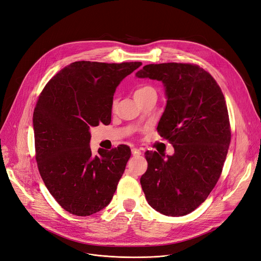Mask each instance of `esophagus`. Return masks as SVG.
I'll return each mask as SVG.
<instances>
[{
  "instance_id": "34e87169",
  "label": "esophagus",
  "mask_w": 261,
  "mask_h": 261,
  "mask_svg": "<svg viewBox=\"0 0 261 261\" xmlns=\"http://www.w3.org/2000/svg\"><path fill=\"white\" fill-rule=\"evenodd\" d=\"M131 152H132V155H133V156H139V155H141V151H140L139 149H137V148H132V149H131Z\"/></svg>"
}]
</instances>
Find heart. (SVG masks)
Returning a JSON list of instances; mask_svg holds the SVG:
<instances>
[{
    "label": "heart",
    "mask_w": 261,
    "mask_h": 261,
    "mask_svg": "<svg viewBox=\"0 0 261 261\" xmlns=\"http://www.w3.org/2000/svg\"><path fill=\"white\" fill-rule=\"evenodd\" d=\"M152 91H155V90H154L151 86H148V85L140 86V87H138V88L134 91V99L139 98V97H143V96H146L147 93L152 92Z\"/></svg>",
    "instance_id": "heart-1"
}]
</instances>
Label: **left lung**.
I'll return each instance as SVG.
<instances>
[{
  "instance_id": "obj_1",
  "label": "left lung",
  "mask_w": 261,
  "mask_h": 261,
  "mask_svg": "<svg viewBox=\"0 0 261 261\" xmlns=\"http://www.w3.org/2000/svg\"><path fill=\"white\" fill-rule=\"evenodd\" d=\"M162 82L167 105L157 130L174 154L146 152L140 184L149 205L169 217L194 211L216 186L231 132L224 94L212 76L187 63L148 64L135 74Z\"/></svg>"
}]
</instances>
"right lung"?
I'll use <instances>...</instances> for the list:
<instances>
[{
  "label": "right lung",
  "instance_id": "right-lung-1",
  "mask_svg": "<svg viewBox=\"0 0 261 261\" xmlns=\"http://www.w3.org/2000/svg\"><path fill=\"white\" fill-rule=\"evenodd\" d=\"M141 62L76 61L45 85L33 113L36 161L58 204L75 216L99 212L111 201L131 150L89 147L90 127L111 122L116 87Z\"/></svg>",
  "mask_w": 261,
  "mask_h": 261
}]
</instances>
